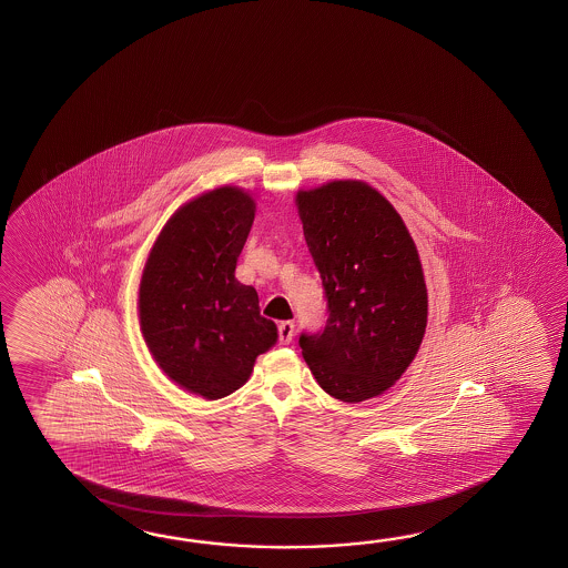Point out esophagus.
<instances>
[{"mask_svg":"<svg viewBox=\"0 0 568 568\" xmlns=\"http://www.w3.org/2000/svg\"><path fill=\"white\" fill-rule=\"evenodd\" d=\"M278 337L282 345H288L294 337V323L292 321H282L278 325Z\"/></svg>","mask_w":568,"mask_h":568,"instance_id":"esophagus-1","label":"esophagus"}]
</instances>
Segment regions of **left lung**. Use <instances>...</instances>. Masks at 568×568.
<instances>
[{"instance_id":"left-lung-1","label":"left lung","mask_w":568,"mask_h":568,"mask_svg":"<svg viewBox=\"0 0 568 568\" xmlns=\"http://www.w3.org/2000/svg\"><path fill=\"white\" fill-rule=\"evenodd\" d=\"M304 240L325 286V331L302 335L318 386L341 402L382 396L420 349L428 292L398 211L363 181L296 193Z\"/></svg>"}]
</instances>
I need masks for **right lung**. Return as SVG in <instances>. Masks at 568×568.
<instances>
[{
    "instance_id": "right-lung-1",
    "label": "right lung",
    "mask_w": 568,
    "mask_h": 568,
    "mask_svg": "<svg viewBox=\"0 0 568 568\" xmlns=\"http://www.w3.org/2000/svg\"><path fill=\"white\" fill-rule=\"evenodd\" d=\"M255 217L252 194L219 186L179 206L152 245L138 292L145 345L182 389L225 398L278 341L257 292L235 278Z\"/></svg>"
}]
</instances>
